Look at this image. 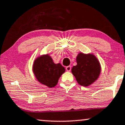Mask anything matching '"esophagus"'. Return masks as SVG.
Instances as JSON below:
<instances>
[{
	"instance_id": "34e87169",
	"label": "esophagus",
	"mask_w": 125,
	"mask_h": 125,
	"mask_svg": "<svg viewBox=\"0 0 125 125\" xmlns=\"http://www.w3.org/2000/svg\"><path fill=\"white\" fill-rule=\"evenodd\" d=\"M66 70L67 71H71V67L70 66H67V67H66Z\"/></svg>"
}]
</instances>
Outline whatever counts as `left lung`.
Returning a JSON list of instances; mask_svg holds the SVG:
<instances>
[{"label":"left lung","mask_w":125,"mask_h":125,"mask_svg":"<svg viewBox=\"0 0 125 125\" xmlns=\"http://www.w3.org/2000/svg\"><path fill=\"white\" fill-rule=\"evenodd\" d=\"M77 65L72 68L73 74L80 85L87 87L92 84L99 76L100 64L92 54L79 53L76 58Z\"/></svg>","instance_id":"obj_1"}]
</instances>
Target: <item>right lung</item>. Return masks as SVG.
Returning <instances> with one entry per match:
<instances>
[{
    "mask_svg": "<svg viewBox=\"0 0 125 125\" xmlns=\"http://www.w3.org/2000/svg\"><path fill=\"white\" fill-rule=\"evenodd\" d=\"M33 70L38 81L52 88L57 85L65 68L61 63L55 64L49 55H44L35 60Z\"/></svg>",
    "mask_w": 125,
    "mask_h": 125,
    "instance_id": "obj_1",
    "label": "right lung"
}]
</instances>
